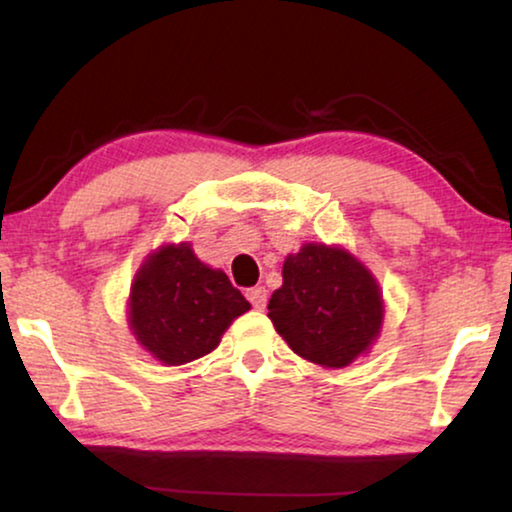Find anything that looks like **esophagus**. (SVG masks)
Returning a JSON list of instances; mask_svg holds the SVG:
<instances>
[{
	"instance_id": "esophagus-1",
	"label": "esophagus",
	"mask_w": 512,
	"mask_h": 512,
	"mask_svg": "<svg viewBox=\"0 0 512 512\" xmlns=\"http://www.w3.org/2000/svg\"><path fill=\"white\" fill-rule=\"evenodd\" d=\"M247 298H249V303L256 307V310H263L265 303H268V291H265L263 286H254V289L247 291Z\"/></svg>"
}]
</instances>
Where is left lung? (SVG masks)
Here are the masks:
<instances>
[{
    "label": "left lung",
    "instance_id": "obj_1",
    "mask_svg": "<svg viewBox=\"0 0 512 512\" xmlns=\"http://www.w3.org/2000/svg\"><path fill=\"white\" fill-rule=\"evenodd\" d=\"M282 279L268 317L298 356L321 368H345L380 338L382 289L349 249L307 242L286 256Z\"/></svg>",
    "mask_w": 512,
    "mask_h": 512
}]
</instances>
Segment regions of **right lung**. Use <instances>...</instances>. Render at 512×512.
Returning <instances> with one entry per match:
<instances>
[{
  "label": "right lung",
  "mask_w": 512,
  "mask_h": 512,
  "mask_svg": "<svg viewBox=\"0 0 512 512\" xmlns=\"http://www.w3.org/2000/svg\"><path fill=\"white\" fill-rule=\"evenodd\" d=\"M249 300L223 270L209 268L188 242L160 244L130 284L128 326L153 359L184 366L219 347Z\"/></svg>",
  "instance_id": "obj_1"
}]
</instances>
